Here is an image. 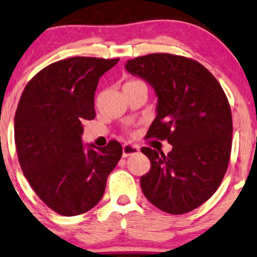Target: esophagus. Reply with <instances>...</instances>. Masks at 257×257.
Returning <instances> with one entry per match:
<instances>
[{
    "label": "esophagus",
    "mask_w": 257,
    "mask_h": 257,
    "mask_svg": "<svg viewBox=\"0 0 257 257\" xmlns=\"http://www.w3.org/2000/svg\"><path fill=\"white\" fill-rule=\"evenodd\" d=\"M140 152L139 146H133V145H124L122 148V155L123 157H128L134 154H138Z\"/></svg>",
    "instance_id": "obj_1"
}]
</instances>
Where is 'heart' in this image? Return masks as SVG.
Segmentation results:
<instances>
[{"label": "heart", "mask_w": 257, "mask_h": 257, "mask_svg": "<svg viewBox=\"0 0 257 257\" xmlns=\"http://www.w3.org/2000/svg\"><path fill=\"white\" fill-rule=\"evenodd\" d=\"M140 83H143V82L140 81V80H132V81L126 82L124 85H134V84H140Z\"/></svg>", "instance_id": "heart-1"}]
</instances>
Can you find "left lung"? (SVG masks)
<instances>
[{
  "instance_id": "left-lung-1",
  "label": "left lung",
  "mask_w": 257,
  "mask_h": 257,
  "mask_svg": "<svg viewBox=\"0 0 257 257\" xmlns=\"http://www.w3.org/2000/svg\"><path fill=\"white\" fill-rule=\"evenodd\" d=\"M124 67L157 96L148 138L173 146L167 155L141 149L152 163L140 181L143 194L166 213L194 210L217 190L228 168L232 119L223 89L202 64L177 55L149 54Z\"/></svg>"
}]
</instances>
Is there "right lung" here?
Instances as JSON below:
<instances>
[{
	"label": "right lung",
	"mask_w": 257,
	"mask_h": 257,
	"mask_svg": "<svg viewBox=\"0 0 257 257\" xmlns=\"http://www.w3.org/2000/svg\"><path fill=\"white\" fill-rule=\"evenodd\" d=\"M118 59L70 57L36 74L17 105L14 132L20 166L34 191L63 216L87 213L100 202L122 156L110 141L83 145V122L95 117L100 77Z\"/></svg>",
	"instance_id": "1"
}]
</instances>
